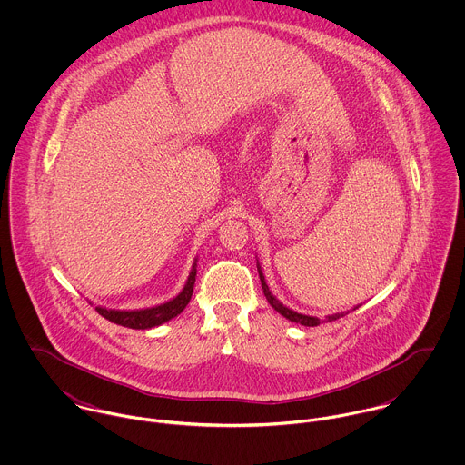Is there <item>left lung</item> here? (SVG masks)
I'll list each match as a JSON object with an SVG mask.
<instances>
[{"label": "left lung", "mask_w": 465, "mask_h": 465, "mask_svg": "<svg viewBox=\"0 0 465 465\" xmlns=\"http://www.w3.org/2000/svg\"><path fill=\"white\" fill-rule=\"evenodd\" d=\"M258 273H260V281H262V288H263V293H265L266 301H268V304L277 312V313H281L284 319H288V321H292V322H297V324H302V326H319V324H322V322H331V321H336V319H340V317H343L345 313L341 312V313H334V315H328L326 317V321H321L319 317H312V315H302V313H297V312H293V310H290L288 306H284L272 292H270V288H268V284H266L265 273H263V270H262V265L258 263ZM358 306H361V304H358ZM358 306H354L352 310H356Z\"/></svg>", "instance_id": "left-lung-1"}]
</instances>
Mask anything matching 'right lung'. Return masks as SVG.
<instances>
[{"instance_id": "1", "label": "right lung", "mask_w": 465, "mask_h": 465, "mask_svg": "<svg viewBox=\"0 0 465 465\" xmlns=\"http://www.w3.org/2000/svg\"><path fill=\"white\" fill-rule=\"evenodd\" d=\"M195 277H197V258L192 266V272L188 275V281L184 284V288L179 292L177 297L152 306V308H141V310H111V308H104V306H96V312L124 328H131V330H150L155 326H161L172 319H175L179 313L184 312V308L188 306L192 295H193V286H195Z\"/></svg>"}]
</instances>
